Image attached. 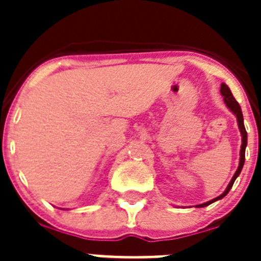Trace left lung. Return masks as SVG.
Wrapping results in <instances>:
<instances>
[{
	"mask_svg": "<svg viewBox=\"0 0 261 261\" xmlns=\"http://www.w3.org/2000/svg\"><path fill=\"white\" fill-rule=\"evenodd\" d=\"M221 94H222L223 96V100H225L226 106H227V108H229L230 111H231L232 114L237 116V120H238V126H239V130H241V135H242V146H241V159H239V166H238V170L235 171L234 176H232L231 181L229 183V186H227V188L225 190V192L222 193V195H220L218 197H216V199L211 200V201L208 202H204V204L199 205V208H202V206H208V205H211L212 202L217 201V200H221L222 197H225L227 193H229V191L231 190L232 184H234L235 179L239 176V174H241L242 168H243V165H244V156H246V146H247V132H246V128H244V123H243V114H242V110H241V106H239V103L235 100V98L232 96L231 91H230V89L227 87V85L225 84H221Z\"/></svg>",
	"mask_w": 261,
	"mask_h": 261,
	"instance_id": "obj_1",
	"label": "left lung"
}]
</instances>
